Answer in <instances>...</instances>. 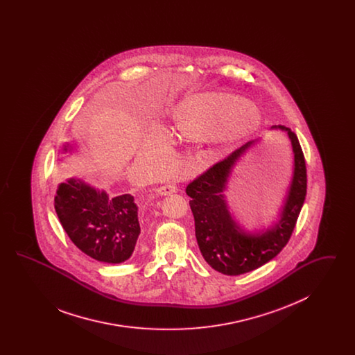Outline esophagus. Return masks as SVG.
I'll use <instances>...</instances> for the list:
<instances>
[{
	"label": "esophagus",
	"instance_id": "34e87169",
	"mask_svg": "<svg viewBox=\"0 0 355 355\" xmlns=\"http://www.w3.org/2000/svg\"><path fill=\"white\" fill-rule=\"evenodd\" d=\"M155 191H157L159 196H168V194H173V193L177 191V186L173 185V184L159 186V187L155 189Z\"/></svg>",
	"mask_w": 355,
	"mask_h": 355
}]
</instances>
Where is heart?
Returning <instances> with one entry per match:
<instances>
[{"label":"heart","instance_id":"b5f03b06","mask_svg":"<svg viewBox=\"0 0 355 355\" xmlns=\"http://www.w3.org/2000/svg\"><path fill=\"white\" fill-rule=\"evenodd\" d=\"M257 114L246 102L226 94H196L187 97L173 112V129L185 138H217L229 129L233 137L253 129ZM142 153L162 158L169 153V135L154 128L145 141Z\"/></svg>","mask_w":355,"mask_h":355}]
</instances>
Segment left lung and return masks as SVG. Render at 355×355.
Segmentation results:
<instances>
[{
  "label": "left lung",
  "instance_id": "1",
  "mask_svg": "<svg viewBox=\"0 0 355 355\" xmlns=\"http://www.w3.org/2000/svg\"><path fill=\"white\" fill-rule=\"evenodd\" d=\"M271 130L286 133L293 153L294 168L279 218L266 230L245 232L230 213L225 190L238 159L255 146L259 139L249 141L225 159L213 165L186 187L191 198L196 238L205 261L225 275H239L268 263L286 246L301 209L307 187L304 152L294 132L284 125H274Z\"/></svg>",
  "mask_w": 355,
  "mask_h": 355
}]
</instances>
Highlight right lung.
Instances as JSON below:
<instances>
[{
    "instance_id": "obj_1",
    "label": "right lung",
    "mask_w": 355,
    "mask_h": 355,
    "mask_svg": "<svg viewBox=\"0 0 355 355\" xmlns=\"http://www.w3.org/2000/svg\"><path fill=\"white\" fill-rule=\"evenodd\" d=\"M73 148L65 144L68 158ZM54 209L64 230L83 253L106 263H121L132 257L141 233L135 197L110 198L106 191L69 178L58 185Z\"/></svg>"
}]
</instances>
